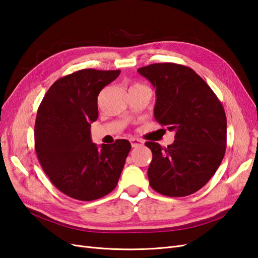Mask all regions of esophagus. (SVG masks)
<instances>
[{"mask_svg": "<svg viewBox=\"0 0 258 258\" xmlns=\"http://www.w3.org/2000/svg\"><path fill=\"white\" fill-rule=\"evenodd\" d=\"M130 142H131V146H133V148L140 147V146H142V144H143V141L140 140V139H137V138H131Z\"/></svg>", "mask_w": 258, "mask_h": 258, "instance_id": "1", "label": "esophagus"}]
</instances>
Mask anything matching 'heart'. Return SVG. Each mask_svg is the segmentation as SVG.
<instances>
[{"label": "heart", "mask_w": 258, "mask_h": 258, "mask_svg": "<svg viewBox=\"0 0 258 258\" xmlns=\"http://www.w3.org/2000/svg\"><path fill=\"white\" fill-rule=\"evenodd\" d=\"M139 85H140V84H136V85H134L133 87H135V86H139Z\"/></svg>", "instance_id": "1"}]
</instances>
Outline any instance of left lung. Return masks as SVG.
<instances>
[{
    "instance_id": "left-lung-1",
    "label": "left lung",
    "mask_w": 258,
    "mask_h": 258,
    "mask_svg": "<svg viewBox=\"0 0 258 258\" xmlns=\"http://www.w3.org/2000/svg\"><path fill=\"white\" fill-rule=\"evenodd\" d=\"M154 86V118L175 140L167 148L146 142L152 151L150 186L168 197H185L204 187L221 164L227 148V117L210 86L192 69L154 63L138 69Z\"/></svg>"
}]
</instances>
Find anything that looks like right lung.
Returning a JSON list of instances; mask_svg holds the SVG:
<instances>
[{"label":"right lung","instance_id":"right-lung-1","mask_svg":"<svg viewBox=\"0 0 258 258\" xmlns=\"http://www.w3.org/2000/svg\"><path fill=\"white\" fill-rule=\"evenodd\" d=\"M119 70L84 69L55 81L37 111L35 150L51 183L67 196L91 202L115 189L131 144L92 142L98 117L97 96Z\"/></svg>","mask_w":258,"mask_h":258}]
</instances>
